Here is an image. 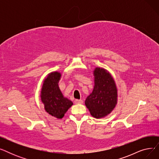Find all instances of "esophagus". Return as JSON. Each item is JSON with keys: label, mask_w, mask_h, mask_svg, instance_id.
Returning <instances> with one entry per match:
<instances>
[{"label": "esophagus", "mask_w": 159, "mask_h": 159, "mask_svg": "<svg viewBox=\"0 0 159 159\" xmlns=\"http://www.w3.org/2000/svg\"><path fill=\"white\" fill-rule=\"evenodd\" d=\"M82 102H83V101H82V100H81V99H80V100H79V99H76V100H75V104H82Z\"/></svg>", "instance_id": "1"}]
</instances>
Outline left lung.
Returning <instances> with one entry per match:
<instances>
[{
    "mask_svg": "<svg viewBox=\"0 0 159 159\" xmlns=\"http://www.w3.org/2000/svg\"><path fill=\"white\" fill-rule=\"evenodd\" d=\"M93 75L95 86L85 104L93 117L101 119L115 108L117 103V89L113 77L106 70L96 68Z\"/></svg>",
    "mask_w": 159,
    "mask_h": 159,
    "instance_id": "obj_1",
    "label": "left lung"
}]
</instances>
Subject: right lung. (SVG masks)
Returning a JSON list of instances; mask_svg holds the SVG:
<instances>
[{
    "label": "right lung",
    "mask_w": 159,
    "mask_h": 159,
    "mask_svg": "<svg viewBox=\"0 0 159 159\" xmlns=\"http://www.w3.org/2000/svg\"><path fill=\"white\" fill-rule=\"evenodd\" d=\"M61 77V74L58 71L49 73L44 80L40 93L45 110L57 119H62L73 105L70 100L63 96L58 87Z\"/></svg>",
    "instance_id": "right-lung-1"
}]
</instances>
